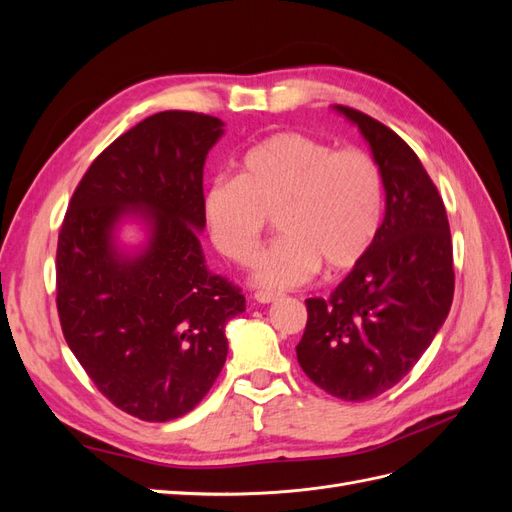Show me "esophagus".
Masks as SVG:
<instances>
[{
	"label": "esophagus",
	"instance_id": "obj_1",
	"mask_svg": "<svg viewBox=\"0 0 512 512\" xmlns=\"http://www.w3.org/2000/svg\"><path fill=\"white\" fill-rule=\"evenodd\" d=\"M254 299H256L258 303H273V301L280 299V294L271 292V290H258V292L254 294Z\"/></svg>",
	"mask_w": 512,
	"mask_h": 512
}]
</instances>
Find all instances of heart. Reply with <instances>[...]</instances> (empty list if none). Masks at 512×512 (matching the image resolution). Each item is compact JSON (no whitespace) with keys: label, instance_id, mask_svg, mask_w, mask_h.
I'll use <instances>...</instances> for the list:
<instances>
[{"label":"heart","instance_id":"b5f03b06","mask_svg":"<svg viewBox=\"0 0 512 512\" xmlns=\"http://www.w3.org/2000/svg\"><path fill=\"white\" fill-rule=\"evenodd\" d=\"M205 215L215 247L250 265L275 215L282 237L256 262L267 288L305 284L320 265L342 273L359 265L382 220V177L369 153L333 149L301 132H277L241 160L239 177H218Z\"/></svg>","mask_w":512,"mask_h":512}]
</instances>
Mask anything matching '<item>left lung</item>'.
Segmentation results:
<instances>
[{"mask_svg":"<svg viewBox=\"0 0 512 512\" xmlns=\"http://www.w3.org/2000/svg\"><path fill=\"white\" fill-rule=\"evenodd\" d=\"M374 153L386 192L378 235L329 299H307L301 369L344 401L382 395L421 359L455 292L453 241L436 183L404 138L350 106H335Z\"/></svg>","mask_w":512,"mask_h":512,"instance_id":"left-lung-1","label":"left lung"}]
</instances>
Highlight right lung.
I'll return each instance as SVG.
<instances>
[{"label": "right lung", "instance_id": "right-lung-1", "mask_svg": "<svg viewBox=\"0 0 512 512\" xmlns=\"http://www.w3.org/2000/svg\"><path fill=\"white\" fill-rule=\"evenodd\" d=\"M224 123L156 113L123 132L76 185L57 239V314L66 342L119 410L166 423L194 410L220 376L226 322L241 288L207 269L203 166ZM136 214L145 251L116 250L114 226Z\"/></svg>", "mask_w": 512, "mask_h": 512}]
</instances>
